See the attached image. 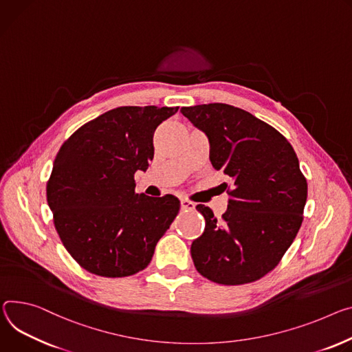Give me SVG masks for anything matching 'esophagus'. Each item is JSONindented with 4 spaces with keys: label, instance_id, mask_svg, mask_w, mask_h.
I'll list each match as a JSON object with an SVG mask.
<instances>
[{
    "label": "esophagus",
    "instance_id": "obj_1",
    "mask_svg": "<svg viewBox=\"0 0 352 352\" xmlns=\"http://www.w3.org/2000/svg\"><path fill=\"white\" fill-rule=\"evenodd\" d=\"M181 208L186 209V210H192V209H195V204L188 201V199H181Z\"/></svg>",
    "mask_w": 352,
    "mask_h": 352
}]
</instances>
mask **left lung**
<instances>
[{"mask_svg":"<svg viewBox=\"0 0 352 352\" xmlns=\"http://www.w3.org/2000/svg\"><path fill=\"white\" fill-rule=\"evenodd\" d=\"M181 113L206 135L213 168L233 181L221 220L197 206L206 225L190 245L195 268L221 285L257 280L279 264L302 225L307 182L298 155L276 129L244 109L216 102Z\"/></svg>","mask_w":352,"mask_h":352,"instance_id":"1","label":"left lung"}]
</instances>
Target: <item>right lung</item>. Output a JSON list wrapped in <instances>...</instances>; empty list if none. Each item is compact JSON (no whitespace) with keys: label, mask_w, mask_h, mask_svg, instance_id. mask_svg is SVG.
I'll return each instance as SVG.
<instances>
[{"label":"right lung","mask_w":352,"mask_h":352,"mask_svg":"<svg viewBox=\"0 0 352 352\" xmlns=\"http://www.w3.org/2000/svg\"><path fill=\"white\" fill-rule=\"evenodd\" d=\"M178 107H120L100 115L58 150L47 182L54 228L88 272L122 278L144 270L179 210L174 195L135 192V173L154 157L157 126Z\"/></svg>","instance_id":"1"}]
</instances>
